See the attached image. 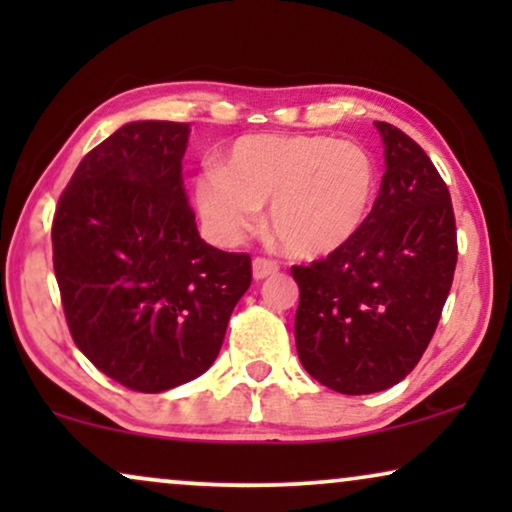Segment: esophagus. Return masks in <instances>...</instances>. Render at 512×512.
Returning <instances> with one entry per match:
<instances>
[{
  "label": "esophagus",
  "mask_w": 512,
  "mask_h": 512,
  "mask_svg": "<svg viewBox=\"0 0 512 512\" xmlns=\"http://www.w3.org/2000/svg\"><path fill=\"white\" fill-rule=\"evenodd\" d=\"M279 270V263L275 258H265V256H256L254 258V279H265L270 275H275Z\"/></svg>",
  "instance_id": "34e87169"
}]
</instances>
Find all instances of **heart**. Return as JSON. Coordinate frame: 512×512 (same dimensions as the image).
<instances>
[{
	"label": "heart",
	"instance_id": "heart-1",
	"mask_svg": "<svg viewBox=\"0 0 512 512\" xmlns=\"http://www.w3.org/2000/svg\"><path fill=\"white\" fill-rule=\"evenodd\" d=\"M375 186V160L352 139L249 135L233 144L226 167H202L193 198L223 242L242 240L270 200L268 226L282 249L319 258L354 240Z\"/></svg>",
	"mask_w": 512,
	"mask_h": 512
}]
</instances>
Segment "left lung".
I'll use <instances>...</instances> for the list:
<instances>
[{"mask_svg": "<svg viewBox=\"0 0 512 512\" xmlns=\"http://www.w3.org/2000/svg\"><path fill=\"white\" fill-rule=\"evenodd\" d=\"M375 128L387 170L366 223L342 249L291 268L298 359L347 396L384 391L412 373L457 268V223L436 165L403 130Z\"/></svg>", "mask_w": 512, "mask_h": 512, "instance_id": "obj_1", "label": "left lung"}]
</instances>
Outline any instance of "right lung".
Listing matches in <instances>:
<instances>
[{"label": "right lung", "instance_id": "right-lung-1", "mask_svg": "<svg viewBox=\"0 0 512 512\" xmlns=\"http://www.w3.org/2000/svg\"><path fill=\"white\" fill-rule=\"evenodd\" d=\"M188 123L137 121L88 151L55 207L53 270L76 347L142 394L212 366L251 256L207 244L181 174Z\"/></svg>", "mask_w": 512, "mask_h": 512}]
</instances>
